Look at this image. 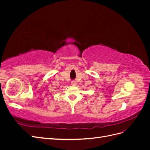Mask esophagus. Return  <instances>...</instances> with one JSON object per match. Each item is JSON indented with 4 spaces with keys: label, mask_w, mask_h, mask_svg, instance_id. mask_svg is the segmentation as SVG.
I'll return each instance as SVG.
<instances>
[{
    "label": "esophagus",
    "mask_w": 150,
    "mask_h": 150,
    "mask_svg": "<svg viewBox=\"0 0 150 150\" xmlns=\"http://www.w3.org/2000/svg\"><path fill=\"white\" fill-rule=\"evenodd\" d=\"M71 84H72V86H76L77 83L75 81H72V82H71Z\"/></svg>",
    "instance_id": "esophagus-1"
}]
</instances>
